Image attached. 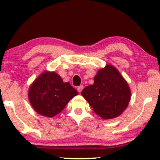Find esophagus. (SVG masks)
<instances>
[{
  "label": "esophagus",
  "instance_id": "1",
  "mask_svg": "<svg viewBox=\"0 0 160 160\" xmlns=\"http://www.w3.org/2000/svg\"><path fill=\"white\" fill-rule=\"evenodd\" d=\"M82 89H83V86H82V85H81V86L77 87V91H78L79 93L82 92Z\"/></svg>",
  "mask_w": 160,
  "mask_h": 160
}]
</instances>
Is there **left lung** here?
Returning <instances> with one entry per match:
<instances>
[{
    "mask_svg": "<svg viewBox=\"0 0 160 160\" xmlns=\"http://www.w3.org/2000/svg\"><path fill=\"white\" fill-rule=\"evenodd\" d=\"M82 95L96 114L103 119H111L128 108L131 91L119 71L112 65H106L98 71L94 84L85 87Z\"/></svg>",
    "mask_w": 160,
    "mask_h": 160,
    "instance_id": "1",
    "label": "left lung"
}]
</instances>
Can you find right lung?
<instances>
[{
  "instance_id": "obj_1",
  "label": "right lung",
  "mask_w": 160,
  "mask_h": 160,
  "mask_svg": "<svg viewBox=\"0 0 160 160\" xmlns=\"http://www.w3.org/2000/svg\"><path fill=\"white\" fill-rule=\"evenodd\" d=\"M78 92L54 71L43 72L30 85L28 98L38 114L54 117L60 113Z\"/></svg>"
}]
</instances>
